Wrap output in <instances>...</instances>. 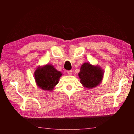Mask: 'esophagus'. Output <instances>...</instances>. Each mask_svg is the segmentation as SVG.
<instances>
[{
	"instance_id": "1",
	"label": "esophagus",
	"mask_w": 134,
	"mask_h": 134,
	"mask_svg": "<svg viewBox=\"0 0 134 134\" xmlns=\"http://www.w3.org/2000/svg\"><path fill=\"white\" fill-rule=\"evenodd\" d=\"M67 74H69V75H71V74H72L71 70H69V71H67Z\"/></svg>"
}]
</instances>
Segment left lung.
Returning a JSON list of instances; mask_svg holds the SVG:
<instances>
[{
	"label": "left lung",
	"instance_id": "8db88e82",
	"mask_svg": "<svg viewBox=\"0 0 134 134\" xmlns=\"http://www.w3.org/2000/svg\"><path fill=\"white\" fill-rule=\"evenodd\" d=\"M104 72L98 65L85 63L81 65L78 75L81 83L87 89H92L99 85L102 81Z\"/></svg>",
	"mask_w": 134,
	"mask_h": 134
}]
</instances>
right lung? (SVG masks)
<instances>
[{
  "label": "right lung",
  "instance_id": "1",
  "mask_svg": "<svg viewBox=\"0 0 134 134\" xmlns=\"http://www.w3.org/2000/svg\"><path fill=\"white\" fill-rule=\"evenodd\" d=\"M62 75V72L56 70L54 65L47 64L38 66L35 70L34 76L38 87L44 90L52 91Z\"/></svg>",
  "mask_w": 134,
  "mask_h": 134
}]
</instances>
